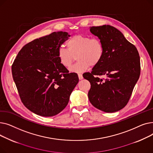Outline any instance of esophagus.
I'll list each match as a JSON object with an SVG mask.
<instances>
[{
    "label": "esophagus",
    "instance_id": "esophagus-1",
    "mask_svg": "<svg viewBox=\"0 0 153 153\" xmlns=\"http://www.w3.org/2000/svg\"><path fill=\"white\" fill-rule=\"evenodd\" d=\"M78 77H79V79L80 80H82L83 79V76H82V75L81 74H78Z\"/></svg>",
    "mask_w": 153,
    "mask_h": 153
}]
</instances>
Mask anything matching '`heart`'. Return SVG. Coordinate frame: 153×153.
Listing matches in <instances>:
<instances>
[{
    "mask_svg": "<svg viewBox=\"0 0 153 153\" xmlns=\"http://www.w3.org/2000/svg\"><path fill=\"white\" fill-rule=\"evenodd\" d=\"M68 48L61 46L58 50V58L63 66L69 68L76 59L78 61L70 71L82 72L101 61L104 54L103 45L100 39L89 36L77 35L71 37L66 43Z\"/></svg>",
    "mask_w": 153,
    "mask_h": 153,
    "instance_id": "b5f03b06",
    "label": "heart"
}]
</instances>
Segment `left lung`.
Masks as SVG:
<instances>
[{"label": "left lung", "mask_w": 153, "mask_h": 153, "mask_svg": "<svg viewBox=\"0 0 153 153\" xmlns=\"http://www.w3.org/2000/svg\"><path fill=\"white\" fill-rule=\"evenodd\" d=\"M90 31L102 42L104 54L91 72L83 74L91 85L88 97L95 108L113 113L125 107L140 77L139 53L114 27H91ZM103 75L107 77L104 80L100 78Z\"/></svg>", "instance_id": "8db88e82"}]
</instances>
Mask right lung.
Listing matches in <instances>:
<instances>
[{"mask_svg": "<svg viewBox=\"0 0 153 153\" xmlns=\"http://www.w3.org/2000/svg\"><path fill=\"white\" fill-rule=\"evenodd\" d=\"M70 35L53 32L34 39L19 52L12 66L13 81L22 102L29 110L53 117L64 110L79 82L58 58V50Z\"/></svg>", "mask_w": 153, "mask_h": 153, "instance_id": "1", "label": "right lung"}]
</instances>
